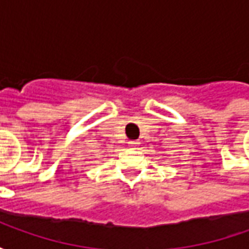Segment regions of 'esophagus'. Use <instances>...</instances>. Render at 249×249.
I'll return each instance as SVG.
<instances>
[{
  "instance_id": "obj_1",
  "label": "esophagus",
  "mask_w": 249,
  "mask_h": 249,
  "mask_svg": "<svg viewBox=\"0 0 249 249\" xmlns=\"http://www.w3.org/2000/svg\"><path fill=\"white\" fill-rule=\"evenodd\" d=\"M129 144H130V146H136L137 144H139V142H137V141H130Z\"/></svg>"
}]
</instances>
